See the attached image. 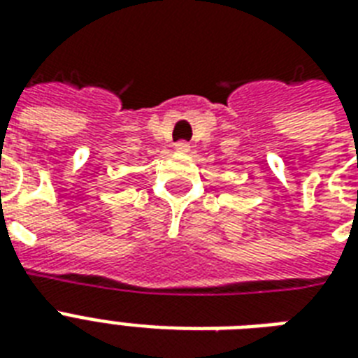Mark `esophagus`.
Listing matches in <instances>:
<instances>
[{
    "mask_svg": "<svg viewBox=\"0 0 358 358\" xmlns=\"http://www.w3.org/2000/svg\"><path fill=\"white\" fill-rule=\"evenodd\" d=\"M174 148L178 152H187L189 150V143H185V141H178L176 145H174Z\"/></svg>",
    "mask_w": 358,
    "mask_h": 358,
    "instance_id": "esophagus-1",
    "label": "esophagus"
}]
</instances>
